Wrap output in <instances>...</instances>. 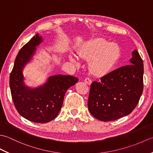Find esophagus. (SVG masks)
<instances>
[{
    "instance_id": "obj_1",
    "label": "esophagus",
    "mask_w": 153,
    "mask_h": 153,
    "mask_svg": "<svg viewBox=\"0 0 153 153\" xmlns=\"http://www.w3.org/2000/svg\"><path fill=\"white\" fill-rule=\"evenodd\" d=\"M84 82H85V83H86V84H87V85H91V83H92V80L89 77H86V78L84 79Z\"/></svg>"
}]
</instances>
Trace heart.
<instances>
[{"label":"heart","mask_w":153,"mask_h":153,"mask_svg":"<svg viewBox=\"0 0 153 153\" xmlns=\"http://www.w3.org/2000/svg\"><path fill=\"white\" fill-rule=\"evenodd\" d=\"M82 58L89 60V67L92 74L103 76L114 69L121 57V49L118 45L102 39L87 42L79 51ZM76 62L74 58H71Z\"/></svg>","instance_id":"heart-1"}]
</instances>
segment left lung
<instances>
[{
  "instance_id": "8db88e82",
  "label": "left lung",
  "mask_w": 153,
  "mask_h": 153,
  "mask_svg": "<svg viewBox=\"0 0 153 153\" xmlns=\"http://www.w3.org/2000/svg\"><path fill=\"white\" fill-rule=\"evenodd\" d=\"M130 65L114 70L91 83L88 98L90 113L100 121L116 120L130 114L143 91V62L132 52Z\"/></svg>"
}]
</instances>
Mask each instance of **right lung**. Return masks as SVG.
I'll list each match as a JSON object with an SVG mask.
<instances>
[{"label": "right lung", "instance_id": "add662e5", "mask_svg": "<svg viewBox=\"0 0 153 153\" xmlns=\"http://www.w3.org/2000/svg\"><path fill=\"white\" fill-rule=\"evenodd\" d=\"M42 42L36 34L24 45L15 59L10 76L12 100L22 116L36 123H47L54 120L59 113L67 90L74 85L78 78L71 76L56 75L50 77L44 85L31 89L24 83L23 68L33 56L35 47Z\"/></svg>", "mask_w": 153, "mask_h": 153}]
</instances>
